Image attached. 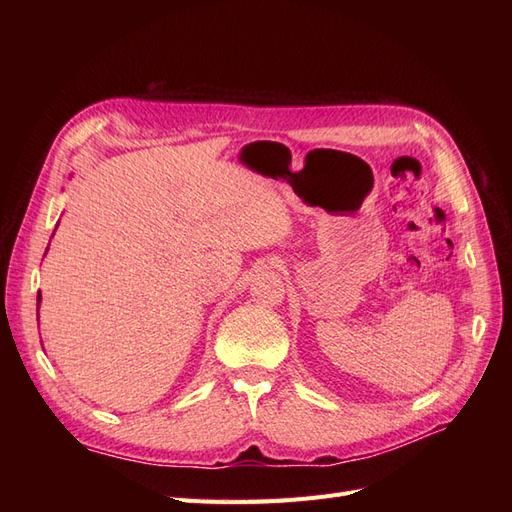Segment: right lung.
Instances as JSON below:
<instances>
[{"label":"right lung","instance_id":"obj_1","mask_svg":"<svg viewBox=\"0 0 512 512\" xmlns=\"http://www.w3.org/2000/svg\"><path fill=\"white\" fill-rule=\"evenodd\" d=\"M40 301H42V294L38 292V309H40Z\"/></svg>","mask_w":512,"mask_h":512}]
</instances>
